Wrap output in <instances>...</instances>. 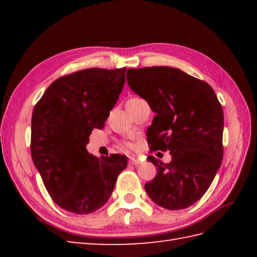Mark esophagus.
<instances>
[{"mask_svg":"<svg viewBox=\"0 0 257 257\" xmlns=\"http://www.w3.org/2000/svg\"><path fill=\"white\" fill-rule=\"evenodd\" d=\"M129 163H130V165H135V166H137V165H140L141 161H140V159H138V158H136V157H130V158H129Z\"/></svg>","mask_w":257,"mask_h":257,"instance_id":"obj_1","label":"esophagus"}]
</instances>
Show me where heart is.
Listing matches in <instances>:
<instances>
[{
    "mask_svg": "<svg viewBox=\"0 0 257 257\" xmlns=\"http://www.w3.org/2000/svg\"><path fill=\"white\" fill-rule=\"evenodd\" d=\"M136 99H139V98H132V99H129L128 101H130V100H136ZM125 146H127L128 148H133V145H132V144H125Z\"/></svg>",
    "mask_w": 257,
    "mask_h": 257,
    "instance_id": "1",
    "label": "heart"
}]
</instances>
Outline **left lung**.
I'll return each instance as SVG.
<instances>
[{
	"label": "left lung",
	"mask_w": 257,
	"mask_h": 257,
	"mask_svg": "<svg viewBox=\"0 0 257 257\" xmlns=\"http://www.w3.org/2000/svg\"><path fill=\"white\" fill-rule=\"evenodd\" d=\"M127 81L157 113L147 130L150 152L169 150L172 157L166 165L148 157L158 172L146 192L167 210L189 207L204 195L222 163L221 103L206 81L178 68H130Z\"/></svg>",
	"instance_id": "8db88e82"
}]
</instances>
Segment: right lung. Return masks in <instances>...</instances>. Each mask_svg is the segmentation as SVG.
Returning <instances> with one entry per match:
<instances>
[{"mask_svg":"<svg viewBox=\"0 0 257 257\" xmlns=\"http://www.w3.org/2000/svg\"><path fill=\"white\" fill-rule=\"evenodd\" d=\"M125 67L65 75L46 89L32 113L31 154L48 194L65 211L89 214L106 203L128 158L86 150L102 129L124 84Z\"/></svg>","mask_w":257,"mask_h":257,"instance_id":"add662e5","label":"right lung"}]
</instances>
